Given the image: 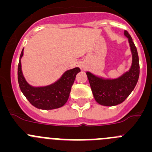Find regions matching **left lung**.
<instances>
[{"instance_id":"1","label":"left lung","mask_w":152,"mask_h":152,"mask_svg":"<svg viewBox=\"0 0 152 152\" xmlns=\"http://www.w3.org/2000/svg\"><path fill=\"white\" fill-rule=\"evenodd\" d=\"M124 35L128 38L132 54L130 69L114 79H105L89 72L86 73L95 101L104 106H115L124 102L136 87L139 79V61L137 49L129 32L125 30Z\"/></svg>"}]
</instances>
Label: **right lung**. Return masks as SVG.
Here are the masks:
<instances>
[{
  "instance_id": "obj_1",
  "label": "right lung",
  "mask_w": 152,
  "mask_h": 152,
  "mask_svg": "<svg viewBox=\"0 0 152 152\" xmlns=\"http://www.w3.org/2000/svg\"><path fill=\"white\" fill-rule=\"evenodd\" d=\"M23 55V50L20 54V59ZM80 72L79 67L66 71L61 79L50 86L44 87H33L26 81L23 75L21 62L18 65V83L23 95L34 107L42 110H52L64 106L67 102L71 88Z\"/></svg>"
}]
</instances>
